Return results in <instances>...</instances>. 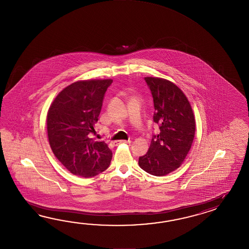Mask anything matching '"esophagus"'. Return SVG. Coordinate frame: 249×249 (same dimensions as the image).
<instances>
[{
    "instance_id": "34e87169",
    "label": "esophagus",
    "mask_w": 249,
    "mask_h": 249,
    "mask_svg": "<svg viewBox=\"0 0 249 249\" xmlns=\"http://www.w3.org/2000/svg\"><path fill=\"white\" fill-rule=\"evenodd\" d=\"M122 143H124V144H130L131 143V141H115L113 144L115 145V146H117V145H119V144H122Z\"/></svg>"
}]
</instances>
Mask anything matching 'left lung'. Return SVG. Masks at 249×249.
<instances>
[{"instance_id":"left-lung-1","label":"left lung","mask_w":249,"mask_h":249,"mask_svg":"<svg viewBox=\"0 0 249 249\" xmlns=\"http://www.w3.org/2000/svg\"><path fill=\"white\" fill-rule=\"evenodd\" d=\"M144 79L153 97V120L160 132L153 135L146 155L139 158V165L149 175L164 176L179 168L189 153L196 131L195 117L177 85L159 77Z\"/></svg>"}]
</instances>
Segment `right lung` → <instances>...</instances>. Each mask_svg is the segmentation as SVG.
Instances as JSON below:
<instances>
[{"label":"right lung","instance_id":"obj_1","mask_svg":"<svg viewBox=\"0 0 249 249\" xmlns=\"http://www.w3.org/2000/svg\"><path fill=\"white\" fill-rule=\"evenodd\" d=\"M113 80L73 83L58 93L47 114L49 143L53 154L71 174L89 178L109 166L112 151L104 142H93L107 89Z\"/></svg>","mask_w":249,"mask_h":249}]
</instances>
